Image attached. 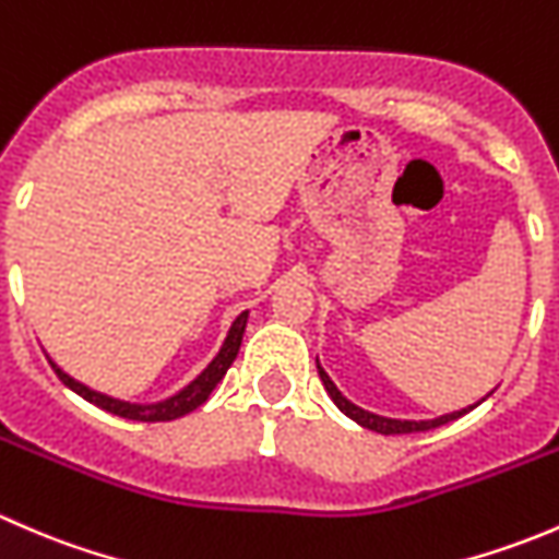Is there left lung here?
Here are the masks:
<instances>
[{
  "label": "left lung",
  "instance_id": "obj_1",
  "mask_svg": "<svg viewBox=\"0 0 559 559\" xmlns=\"http://www.w3.org/2000/svg\"><path fill=\"white\" fill-rule=\"evenodd\" d=\"M316 368H319V379H321V384H324L326 392H330V397L335 400L337 408H341L343 414L348 416V419H354V421H357V425L368 427V430L381 432V436H405V432H425V430H432V427H441V425H449V421L460 419L462 414H467V411L473 408V405H471V408H462V411H456V414L441 416V419H432V421H400V419H384V416H376V414H370V411H362V408H357V405H354V403H348V400L343 397L341 392H337V386L332 384L330 376H326L324 370H321L319 359H316ZM476 405H478V403H476Z\"/></svg>",
  "mask_w": 559,
  "mask_h": 559
}]
</instances>
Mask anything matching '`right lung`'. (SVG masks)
Wrapping results in <instances>:
<instances>
[{"instance_id": "1", "label": "right lung", "mask_w": 559, "mask_h": 559, "mask_svg": "<svg viewBox=\"0 0 559 559\" xmlns=\"http://www.w3.org/2000/svg\"><path fill=\"white\" fill-rule=\"evenodd\" d=\"M246 319H248V313H240L238 319H235V324H233V330H229L227 341H224L222 352H218V357L213 359L205 370H202L200 379L191 381L183 392H178L175 397L165 400V403L132 405V403H123V400H112V397H107V394H99V392H94V389L78 384L75 379H70V376H67L61 368H56L53 362H50V368L56 370V376L61 379V384L70 386L72 392H78L83 400H88L92 405H99V408L107 411V414H116V416H123V419H134V421L180 419V416L191 414V411L200 408V405L205 403L207 394L213 392V386L224 379V373L229 370V365L235 362V357H238V352H240V341H243Z\"/></svg>"}]
</instances>
